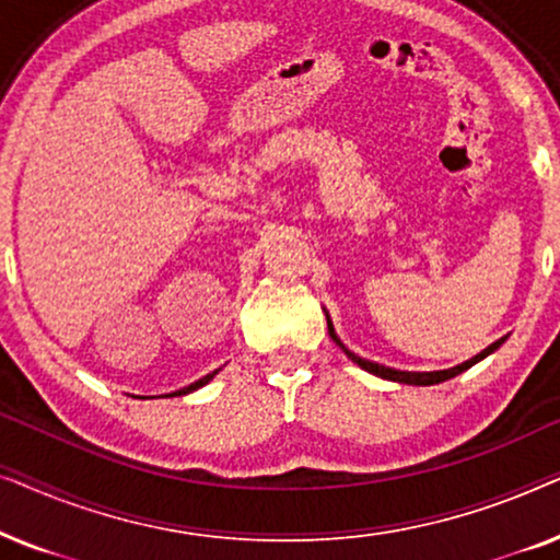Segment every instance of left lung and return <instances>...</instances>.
I'll list each match as a JSON object with an SVG mask.
<instances>
[{
  "label": "left lung",
  "mask_w": 560,
  "mask_h": 560,
  "mask_svg": "<svg viewBox=\"0 0 560 560\" xmlns=\"http://www.w3.org/2000/svg\"><path fill=\"white\" fill-rule=\"evenodd\" d=\"M326 324H328V334H331V339L336 341V347H341L343 354H347V357L351 359V362L359 364V366H362V370H366L370 374H377V377H382V380L402 382V385H439V382H446V380H451V377H456V374L466 372V370H469V366H474L477 362H481V359L489 357V354H492V351L500 349L502 343H504V339H508V336H504V339H497L494 343H489V347H487L485 351H479L477 357H471L469 362L451 366V370H441V372H402V370H393V366H385V364L370 362V359L357 357L354 351H349L347 347H343L339 336H336L334 324H331V318H328V313H326Z\"/></svg>",
  "instance_id": "obj_1"
}]
</instances>
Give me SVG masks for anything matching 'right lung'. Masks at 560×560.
Segmentation results:
<instances>
[{
    "label": "right lung",
    "instance_id": "obj_1",
    "mask_svg": "<svg viewBox=\"0 0 560 560\" xmlns=\"http://www.w3.org/2000/svg\"><path fill=\"white\" fill-rule=\"evenodd\" d=\"M219 374V370H213L211 374H206V377H201L198 382H194V385H188V387H183V389H178V393H171V395H188V393H194V389H198V387H203V385H209V382L217 377Z\"/></svg>",
    "mask_w": 560,
    "mask_h": 560
}]
</instances>
